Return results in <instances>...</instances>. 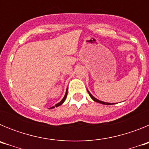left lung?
Instances as JSON below:
<instances>
[{
  "label": "left lung",
  "instance_id": "1",
  "mask_svg": "<svg viewBox=\"0 0 149 149\" xmlns=\"http://www.w3.org/2000/svg\"><path fill=\"white\" fill-rule=\"evenodd\" d=\"M87 92H88V93H89V96H90V97H91V98H92V99H93L94 101H95V102H98V103L102 104H105V105H112V104H114L113 103H108V102H104V101H100V100H98V99H97V98H95L94 96H93V95H92L90 93H89V91L88 90V89H87Z\"/></svg>",
  "mask_w": 149,
  "mask_h": 149
}]
</instances>
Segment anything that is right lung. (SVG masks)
Returning <instances> with one entry per match:
<instances>
[{
  "label": "right lung",
  "instance_id": "add662e5",
  "mask_svg": "<svg viewBox=\"0 0 149 149\" xmlns=\"http://www.w3.org/2000/svg\"><path fill=\"white\" fill-rule=\"evenodd\" d=\"M67 93H68V89H66V92H65V95H64V97H63V99H62L61 101H60V102H59V103H57V104H55V106L51 107H50V108H51V109L54 108V107H59V106H60V105H61V104H63V102L65 101V98H66V97H67Z\"/></svg>",
  "mask_w": 149,
  "mask_h": 149
}]
</instances>
